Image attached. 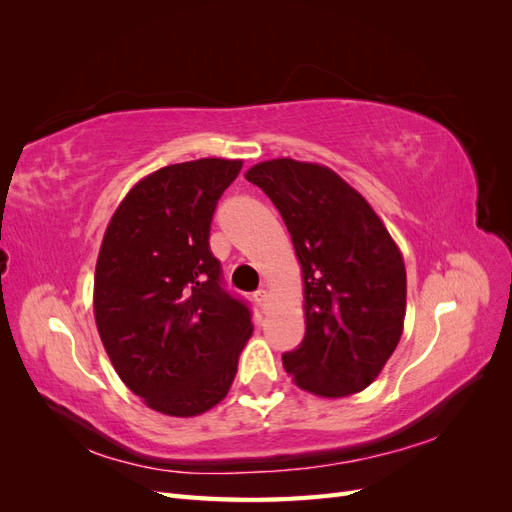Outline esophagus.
<instances>
[{
	"instance_id": "34e87169",
	"label": "esophagus",
	"mask_w": 512,
	"mask_h": 512,
	"mask_svg": "<svg viewBox=\"0 0 512 512\" xmlns=\"http://www.w3.org/2000/svg\"><path fill=\"white\" fill-rule=\"evenodd\" d=\"M267 299H269V292H267L265 288H260V290H256V292H254V301H256L262 309H265Z\"/></svg>"
}]
</instances>
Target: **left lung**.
<instances>
[{"mask_svg": "<svg viewBox=\"0 0 512 512\" xmlns=\"http://www.w3.org/2000/svg\"><path fill=\"white\" fill-rule=\"evenodd\" d=\"M245 179L280 211L303 273L305 337L284 369L318 397L367 389L404 333L406 265L391 232L329 166L277 158Z\"/></svg>", "mask_w": 512, "mask_h": 512, "instance_id": "left-lung-1", "label": "left lung"}]
</instances>
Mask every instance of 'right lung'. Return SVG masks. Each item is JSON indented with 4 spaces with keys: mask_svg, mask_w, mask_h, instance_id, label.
<instances>
[{
    "mask_svg": "<svg viewBox=\"0 0 512 512\" xmlns=\"http://www.w3.org/2000/svg\"><path fill=\"white\" fill-rule=\"evenodd\" d=\"M241 166L200 158L143 177L100 245L94 316L104 350L123 384L166 416L218 406L254 331L209 250L215 205Z\"/></svg>",
    "mask_w": 512,
    "mask_h": 512,
    "instance_id": "add662e5",
    "label": "right lung"
}]
</instances>
